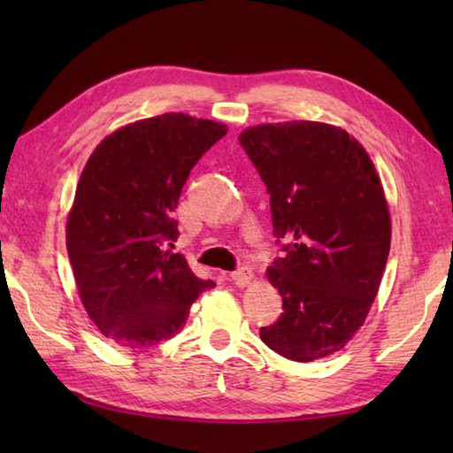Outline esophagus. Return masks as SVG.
I'll return each mask as SVG.
<instances>
[{"label":"esophagus","instance_id":"obj_1","mask_svg":"<svg viewBox=\"0 0 453 453\" xmlns=\"http://www.w3.org/2000/svg\"><path fill=\"white\" fill-rule=\"evenodd\" d=\"M253 278H255V274H253V271L251 268H247V266H242V268H237L235 273H232V280H234V284H237V286H249L253 282Z\"/></svg>","mask_w":453,"mask_h":453}]
</instances>
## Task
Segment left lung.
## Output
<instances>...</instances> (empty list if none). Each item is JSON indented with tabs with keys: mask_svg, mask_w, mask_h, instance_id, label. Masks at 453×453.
<instances>
[{
	"mask_svg": "<svg viewBox=\"0 0 453 453\" xmlns=\"http://www.w3.org/2000/svg\"><path fill=\"white\" fill-rule=\"evenodd\" d=\"M239 142L271 195L284 255L266 268L284 313L263 342L288 360L344 349L378 296L391 247V216L368 151L333 124H257Z\"/></svg>",
	"mask_w": 453,
	"mask_h": 453,
	"instance_id": "obj_1",
	"label": "left lung"
}]
</instances>
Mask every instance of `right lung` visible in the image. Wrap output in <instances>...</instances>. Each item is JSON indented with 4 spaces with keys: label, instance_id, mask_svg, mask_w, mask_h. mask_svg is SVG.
I'll return each instance as SVG.
<instances>
[{
    "label": "right lung",
    "instance_id": "add662e5",
    "mask_svg": "<svg viewBox=\"0 0 453 453\" xmlns=\"http://www.w3.org/2000/svg\"><path fill=\"white\" fill-rule=\"evenodd\" d=\"M226 134L221 122L165 112L114 130L85 163L65 221L67 257L85 311L122 349L171 339L216 286L165 242L179 235L173 211L190 169Z\"/></svg>",
    "mask_w": 453,
    "mask_h": 453
}]
</instances>
